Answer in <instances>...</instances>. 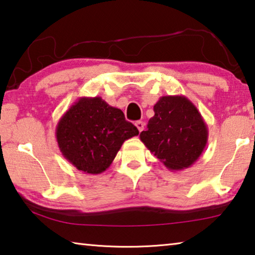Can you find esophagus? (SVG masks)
<instances>
[{"label": "esophagus", "mask_w": 255, "mask_h": 255, "mask_svg": "<svg viewBox=\"0 0 255 255\" xmlns=\"http://www.w3.org/2000/svg\"><path fill=\"white\" fill-rule=\"evenodd\" d=\"M135 127L137 128L139 132H142V131H143V128H144V123L142 122V121H137V122H135Z\"/></svg>", "instance_id": "esophagus-1"}]
</instances>
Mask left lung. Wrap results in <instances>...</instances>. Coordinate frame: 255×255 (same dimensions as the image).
I'll list each match as a JSON object with an SVG mask.
<instances>
[{
  "instance_id": "1",
  "label": "left lung",
  "mask_w": 255,
  "mask_h": 255,
  "mask_svg": "<svg viewBox=\"0 0 255 255\" xmlns=\"http://www.w3.org/2000/svg\"><path fill=\"white\" fill-rule=\"evenodd\" d=\"M140 139L169 170L189 168L206 148L208 128L193 102L182 95L159 98Z\"/></svg>"
}]
</instances>
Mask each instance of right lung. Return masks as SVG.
Listing matches in <instances>:
<instances>
[{
	"label": "right lung",
	"instance_id": "1",
	"mask_svg": "<svg viewBox=\"0 0 255 255\" xmlns=\"http://www.w3.org/2000/svg\"><path fill=\"white\" fill-rule=\"evenodd\" d=\"M139 130L102 97H80L61 116L56 128L60 152L78 170L104 172L125 140Z\"/></svg>",
	"mask_w": 255,
	"mask_h": 255
}]
</instances>
